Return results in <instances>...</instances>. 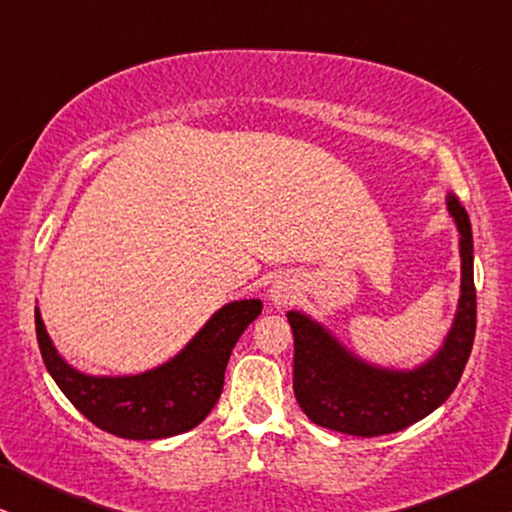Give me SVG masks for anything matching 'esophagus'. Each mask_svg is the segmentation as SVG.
<instances>
[{
    "instance_id": "1",
    "label": "esophagus",
    "mask_w": 512,
    "mask_h": 512,
    "mask_svg": "<svg viewBox=\"0 0 512 512\" xmlns=\"http://www.w3.org/2000/svg\"><path fill=\"white\" fill-rule=\"evenodd\" d=\"M296 284L289 277H277L275 284L270 286V300L275 305H289L293 296H296Z\"/></svg>"
}]
</instances>
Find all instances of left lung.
I'll list each match as a JSON object with an SVG mask.
<instances>
[{
    "label": "left lung",
    "mask_w": 512,
    "mask_h": 512,
    "mask_svg": "<svg viewBox=\"0 0 512 512\" xmlns=\"http://www.w3.org/2000/svg\"><path fill=\"white\" fill-rule=\"evenodd\" d=\"M447 209L461 235V296L454 324L433 359L415 370L370 366L307 314H286L293 331V391L317 426L361 438L396 433L431 415L459 384L475 338L473 233L454 195H447Z\"/></svg>",
    "instance_id": "8db88e82"
}]
</instances>
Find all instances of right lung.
I'll return each instance as SVG.
<instances>
[{
	"instance_id": "obj_1",
	"label": "right lung",
	"mask_w": 512,
	"mask_h": 512,
	"mask_svg": "<svg viewBox=\"0 0 512 512\" xmlns=\"http://www.w3.org/2000/svg\"><path fill=\"white\" fill-rule=\"evenodd\" d=\"M261 310L256 298L228 303L172 361L125 377L79 373L53 347L39 310H34V324L48 373L83 417L118 438L156 440L191 431L212 412L230 352Z\"/></svg>"
}]
</instances>
